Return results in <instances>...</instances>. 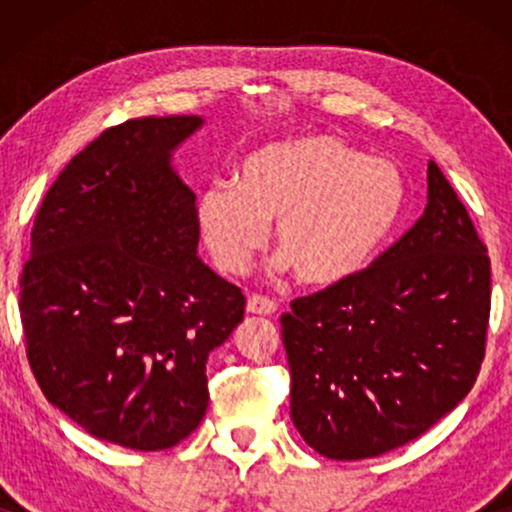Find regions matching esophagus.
I'll list each match as a JSON object with an SVG mask.
<instances>
[{"label": "esophagus", "mask_w": 512, "mask_h": 512, "mask_svg": "<svg viewBox=\"0 0 512 512\" xmlns=\"http://www.w3.org/2000/svg\"><path fill=\"white\" fill-rule=\"evenodd\" d=\"M247 310L251 314H263V317H270V314L277 312V303L268 296H261V293H254L247 300Z\"/></svg>", "instance_id": "obj_1"}]
</instances>
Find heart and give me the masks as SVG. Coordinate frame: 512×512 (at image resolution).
Wrapping results in <instances>:
<instances>
[{
	"mask_svg": "<svg viewBox=\"0 0 512 512\" xmlns=\"http://www.w3.org/2000/svg\"><path fill=\"white\" fill-rule=\"evenodd\" d=\"M405 177L333 135L286 139L244 158L237 181H212L198 221L216 265L249 268L277 221L282 263L300 282L333 286L354 277L389 240L405 207Z\"/></svg>",
	"mask_w": 512,
	"mask_h": 512,
	"instance_id": "obj_1",
	"label": "heart"
}]
</instances>
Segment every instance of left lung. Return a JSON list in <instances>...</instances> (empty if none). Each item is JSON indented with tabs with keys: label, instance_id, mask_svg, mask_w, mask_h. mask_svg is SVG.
Instances as JSON below:
<instances>
[{
	"label": "left lung",
	"instance_id": "left-lung-1",
	"mask_svg": "<svg viewBox=\"0 0 512 512\" xmlns=\"http://www.w3.org/2000/svg\"><path fill=\"white\" fill-rule=\"evenodd\" d=\"M489 305L487 247L431 160L422 219L370 268L282 314L291 419L305 443L354 461L429 431L478 380Z\"/></svg>",
	"mask_w": 512,
	"mask_h": 512
}]
</instances>
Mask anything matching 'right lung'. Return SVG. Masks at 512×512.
Masks as SVG:
<instances>
[{"label": "right lung", "mask_w": 512, "mask_h": 512, "mask_svg": "<svg viewBox=\"0 0 512 512\" xmlns=\"http://www.w3.org/2000/svg\"><path fill=\"white\" fill-rule=\"evenodd\" d=\"M200 125L149 116L104 130L48 188L20 272L44 396L130 450H167L198 429L207 356L244 319V293L195 254V195L170 167Z\"/></svg>", "instance_id": "right-lung-1"}]
</instances>
